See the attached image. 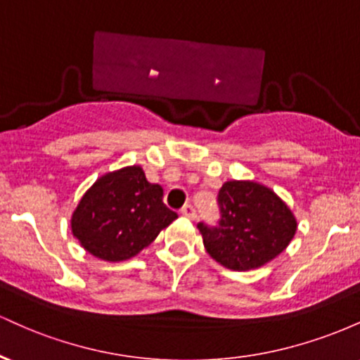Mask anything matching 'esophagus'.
I'll return each mask as SVG.
<instances>
[{"instance_id": "34e87169", "label": "esophagus", "mask_w": 360, "mask_h": 360, "mask_svg": "<svg viewBox=\"0 0 360 360\" xmlns=\"http://www.w3.org/2000/svg\"><path fill=\"white\" fill-rule=\"evenodd\" d=\"M181 214H183V217H188V218H191V220H194V218H196V210H194L193 205H184L183 210H181Z\"/></svg>"}]
</instances>
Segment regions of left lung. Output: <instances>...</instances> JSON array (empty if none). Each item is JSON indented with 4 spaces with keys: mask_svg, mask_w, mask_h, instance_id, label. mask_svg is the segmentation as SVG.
I'll return each mask as SVG.
<instances>
[{
    "mask_svg": "<svg viewBox=\"0 0 360 360\" xmlns=\"http://www.w3.org/2000/svg\"><path fill=\"white\" fill-rule=\"evenodd\" d=\"M220 223H200L205 249L232 271L266 266L286 250L298 223L289 206L267 186L255 181H226L218 193Z\"/></svg>",
    "mask_w": 360,
    "mask_h": 360,
    "instance_id": "8db88e82",
    "label": "left lung"
}]
</instances>
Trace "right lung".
Returning a JSON list of instances; mask_svg holds the SVG:
<instances>
[{
	"mask_svg": "<svg viewBox=\"0 0 360 360\" xmlns=\"http://www.w3.org/2000/svg\"><path fill=\"white\" fill-rule=\"evenodd\" d=\"M162 194L140 166L108 172L82 194L71 217L72 235L101 260L135 257L177 218L164 205Z\"/></svg>",
	"mask_w": 360,
	"mask_h": 360,
	"instance_id": "obj_1",
	"label": "right lung"
}]
</instances>
